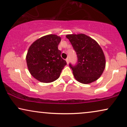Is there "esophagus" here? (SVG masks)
<instances>
[{
  "label": "esophagus",
  "mask_w": 127,
  "mask_h": 127,
  "mask_svg": "<svg viewBox=\"0 0 127 127\" xmlns=\"http://www.w3.org/2000/svg\"><path fill=\"white\" fill-rule=\"evenodd\" d=\"M66 61L67 62V64H69V58H66Z\"/></svg>",
  "instance_id": "esophagus-1"
}]
</instances>
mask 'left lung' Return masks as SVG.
Wrapping results in <instances>:
<instances>
[{"mask_svg":"<svg viewBox=\"0 0 127 127\" xmlns=\"http://www.w3.org/2000/svg\"><path fill=\"white\" fill-rule=\"evenodd\" d=\"M66 37L77 55L75 65L69 64L75 78L85 84L97 80L105 67L104 52L98 43L84 34L68 35Z\"/></svg>","mask_w":127,"mask_h":127,"instance_id":"1","label":"left lung"}]
</instances>
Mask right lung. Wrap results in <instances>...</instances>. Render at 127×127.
Returning a JSON list of instances; mask_svg holds the SVG:
<instances>
[{"mask_svg": "<svg viewBox=\"0 0 127 127\" xmlns=\"http://www.w3.org/2000/svg\"><path fill=\"white\" fill-rule=\"evenodd\" d=\"M61 37L48 35L34 42L28 49L26 62L31 74L40 82L48 83L59 77L66 61L58 48Z\"/></svg>", "mask_w": 127, "mask_h": 127, "instance_id": "1", "label": "right lung"}]
</instances>
